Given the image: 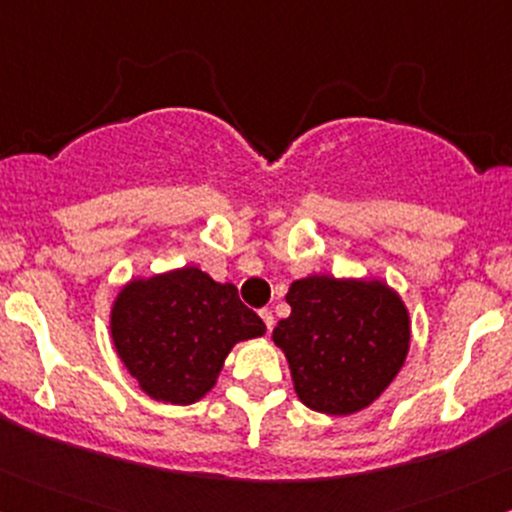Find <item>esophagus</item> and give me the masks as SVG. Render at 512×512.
Wrapping results in <instances>:
<instances>
[{"label": "esophagus", "instance_id": "1", "mask_svg": "<svg viewBox=\"0 0 512 512\" xmlns=\"http://www.w3.org/2000/svg\"><path fill=\"white\" fill-rule=\"evenodd\" d=\"M260 318L265 320L267 330H272V325H274V316H272V311H269V308H262V311H260Z\"/></svg>", "mask_w": 512, "mask_h": 512}]
</instances>
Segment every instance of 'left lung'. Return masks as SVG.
I'll use <instances>...</instances> for the list:
<instances>
[{
	"label": "left lung",
	"instance_id": "1",
	"mask_svg": "<svg viewBox=\"0 0 512 512\" xmlns=\"http://www.w3.org/2000/svg\"><path fill=\"white\" fill-rule=\"evenodd\" d=\"M291 316L272 338L289 359L308 408L350 415L367 408L403 367L411 320L396 291L381 282L306 277L291 284Z\"/></svg>",
	"mask_w": 512,
	"mask_h": 512
}]
</instances>
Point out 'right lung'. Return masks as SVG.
I'll return each instance as SVG.
<instances>
[{
	"instance_id": "obj_1",
	"label": "right lung",
	"mask_w": 512,
	"mask_h": 512,
	"mask_svg": "<svg viewBox=\"0 0 512 512\" xmlns=\"http://www.w3.org/2000/svg\"><path fill=\"white\" fill-rule=\"evenodd\" d=\"M262 333L238 289L196 267L123 286L111 311L114 347L140 389L182 406L211 391L235 342Z\"/></svg>"
}]
</instances>
